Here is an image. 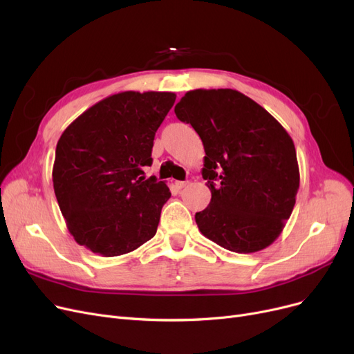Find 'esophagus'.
<instances>
[{"label": "esophagus", "instance_id": "obj_1", "mask_svg": "<svg viewBox=\"0 0 354 354\" xmlns=\"http://www.w3.org/2000/svg\"><path fill=\"white\" fill-rule=\"evenodd\" d=\"M175 185L178 189H182L188 185V180H178V182H175Z\"/></svg>", "mask_w": 354, "mask_h": 354}]
</instances>
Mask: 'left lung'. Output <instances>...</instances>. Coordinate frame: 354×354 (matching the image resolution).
Returning a JSON list of instances; mask_svg holds the SVG:
<instances>
[{
    "label": "left lung",
    "instance_id": "1",
    "mask_svg": "<svg viewBox=\"0 0 354 354\" xmlns=\"http://www.w3.org/2000/svg\"><path fill=\"white\" fill-rule=\"evenodd\" d=\"M201 137L211 203L195 214L199 232L236 253L279 237L299 188L294 142L263 106L234 89H195L175 106Z\"/></svg>",
    "mask_w": 354,
    "mask_h": 354
}]
</instances>
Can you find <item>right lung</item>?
Here are the masks:
<instances>
[{
    "label": "right lung",
    "instance_id": "right-lung-1",
    "mask_svg": "<svg viewBox=\"0 0 354 354\" xmlns=\"http://www.w3.org/2000/svg\"><path fill=\"white\" fill-rule=\"evenodd\" d=\"M175 100L174 92H120L60 136L55 195L69 233L92 253H130L156 234L171 191L143 169L153 162L155 134Z\"/></svg>",
    "mask_w": 354,
    "mask_h": 354
}]
</instances>
